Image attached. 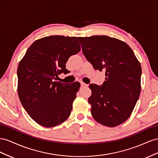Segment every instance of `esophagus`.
Here are the masks:
<instances>
[{
    "mask_svg": "<svg viewBox=\"0 0 158 158\" xmlns=\"http://www.w3.org/2000/svg\"><path fill=\"white\" fill-rule=\"evenodd\" d=\"M81 87H87L88 85L84 83L83 82H81Z\"/></svg>",
    "mask_w": 158,
    "mask_h": 158,
    "instance_id": "34e87169",
    "label": "esophagus"
}]
</instances>
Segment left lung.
Here are the masks:
<instances>
[{"instance_id": "8db88e82", "label": "left lung", "mask_w": 158, "mask_h": 158, "mask_svg": "<svg viewBox=\"0 0 158 158\" xmlns=\"http://www.w3.org/2000/svg\"><path fill=\"white\" fill-rule=\"evenodd\" d=\"M94 69L105 71L102 85L90 84L88 100L97 123L114 127L131 115L141 91V65L127 44L107 35L78 38Z\"/></svg>"}]
</instances>
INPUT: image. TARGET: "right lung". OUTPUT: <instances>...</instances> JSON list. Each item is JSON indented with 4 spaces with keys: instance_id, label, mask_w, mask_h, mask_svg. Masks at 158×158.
<instances>
[{
    "instance_id": "add662e5",
    "label": "right lung",
    "mask_w": 158,
    "mask_h": 158,
    "mask_svg": "<svg viewBox=\"0 0 158 158\" xmlns=\"http://www.w3.org/2000/svg\"><path fill=\"white\" fill-rule=\"evenodd\" d=\"M80 49L76 37L51 35L35 41L19 63L20 101L28 115L42 127H56L71 114L80 83L68 85L56 80L60 74L68 73L65 64Z\"/></svg>"
}]
</instances>
